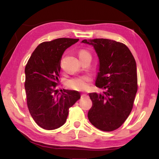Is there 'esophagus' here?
Instances as JSON below:
<instances>
[{
	"instance_id": "obj_1",
	"label": "esophagus",
	"mask_w": 159,
	"mask_h": 159,
	"mask_svg": "<svg viewBox=\"0 0 159 159\" xmlns=\"http://www.w3.org/2000/svg\"><path fill=\"white\" fill-rule=\"evenodd\" d=\"M81 96H82V97L85 96H87V93H83L81 94Z\"/></svg>"
}]
</instances>
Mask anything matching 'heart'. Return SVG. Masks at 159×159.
Instances as JSON below:
<instances>
[{"label": "heart", "mask_w": 159, "mask_h": 159, "mask_svg": "<svg viewBox=\"0 0 159 159\" xmlns=\"http://www.w3.org/2000/svg\"><path fill=\"white\" fill-rule=\"evenodd\" d=\"M87 56H91L88 51L86 50H80L79 52V57L80 59ZM90 80V77L89 76H80L73 78L67 81V85L69 87L76 90H85L88 87L87 82Z\"/></svg>", "instance_id": "obj_1"}]
</instances>
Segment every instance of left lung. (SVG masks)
<instances>
[{"label": "left lung", "mask_w": 159, "mask_h": 159, "mask_svg": "<svg viewBox=\"0 0 159 159\" xmlns=\"http://www.w3.org/2000/svg\"><path fill=\"white\" fill-rule=\"evenodd\" d=\"M98 57L96 86L102 93H90L89 121L98 129L113 131L120 127L133 109L137 91V64L128 47L108 39H84Z\"/></svg>", "instance_id": "1"}]
</instances>
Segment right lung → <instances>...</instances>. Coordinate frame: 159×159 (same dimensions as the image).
Masks as SVG:
<instances>
[{
	"instance_id": "right-lung-1",
	"label": "right lung",
	"mask_w": 159,
	"mask_h": 159,
	"mask_svg": "<svg viewBox=\"0 0 159 159\" xmlns=\"http://www.w3.org/2000/svg\"><path fill=\"white\" fill-rule=\"evenodd\" d=\"M79 39L59 38L35 49L25 67V90L29 112L37 124L54 130L66 123L69 109L80 98L75 90H55L65 50Z\"/></svg>"
}]
</instances>
